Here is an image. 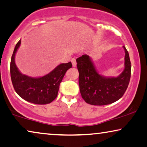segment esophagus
Returning <instances> with one entry per match:
<instances>
[{"mask_svg":"<svg viewBox=\"0 0 147 147\" xmlns=\"http://www.w3.org/2000/svg\"><path fill=\"white\" fill-rule=\"evenodd\" d=\"M71 63H72V65H73V67H76V65H77L76 59L75 58H72L71 59Z\"/></svg>","mask_w":147,"mask_h":147,"instance_id":"esophagus-1","label":"esophagus"}]
</instances>
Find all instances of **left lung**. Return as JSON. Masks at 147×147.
I'll return each mask as SVG.
<instances>
[{
    "instance_id": "obj_1",
    "label": "left lung",
    "mask_w": 147,
    "mask_h": 147,
    "mask_svg": "<svg viewBox=\"0 0 147 147\" xmlns=\"http://www.w3.org/2000/svg\"><path fill=\"white\" fill-rule=\"evenodd\" d=\"M125 50V69L118 77L106 78L99 75L91 58L84 54L77 58L79 86L82 98L93 105H105L122 97L128 88L131 65L128 51Z\"/></svg>"
}]
</instances>
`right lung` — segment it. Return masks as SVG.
Wrapping results in <instances>:
<instances>
[{
	"mask_svg": "<svg viewBox=\"0 0 147 147\" xmlns=\"http://www.w3.org/2000/svg\"><path fill=\"white\" fill-rule=\"evenodd\" d=\"M21 40L16 44L10 61V77L14 89L19 96L30 103L45 105L56 98L59 84L67 70L71 68V61L61 63L56 68L40 78H31L23 75L15 63V54L20 47Z\"/></svg>",
	"mask_w": 147,
	"mask_h": 147,
	"instance_id": "1",
	"label": "right lung"
}]
</instances>
